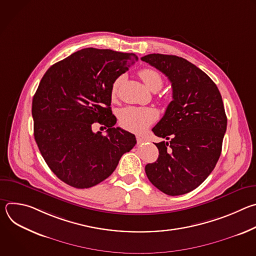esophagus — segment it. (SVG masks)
Returning a JSON list of instances; mask_svg holds the SVG:
<instances>
[{
	"label": "esophagus",
	"instance_id": "obj_1",
	"mask_svg": "<svg viewBox=\"0 0 256 256\" xmlns=\"http://www.w3.org/2000/svg\"><path fill=\"white\" fill-rule=\"evenodd\" d=\"M136 142H138V144H142V142H146V140H144L142 136H136Z\"/></svg>",
	"mask_w": 256,
	"mask_h": 256
}]
</instances>
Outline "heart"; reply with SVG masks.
<instances>
[{"instance_id":"heart-1","label":"heart","mask_w":256,"mask_h":256,"mask_svg":"<svg viewBox=\"0 0 256 256\" xmlns=\"http://www.w3.org/2000/svg\"><path fill=\"white\" fill-rule=\"evenodd\" d=\"M138 76L153 92L160 90L163 86V79L158 72L152 68H142L138 72ZM122 78H118L112 86V96L114 97L118 92ZM156 112L148 107H126L120 114V122L128 130L140 132L151 126L156 120Z\"/></svg>"}]
</instances>
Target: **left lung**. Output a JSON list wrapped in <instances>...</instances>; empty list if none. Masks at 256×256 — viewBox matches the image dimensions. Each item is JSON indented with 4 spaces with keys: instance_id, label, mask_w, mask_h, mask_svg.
<instances>
[{
    "instance_id": "8db88e82",
    "label": "left lung",
    "mask_w": 256,
    "mask_h": 256,
    "mask_svg": "<svg viewBox=\"0 0 256 256\" xmlns=\"http://www.w3.org/2000/svg\"><path fill=\"white\" fill-rule=\"evenodd\" d=\"M169 79L173 100L153 132L156 162L146 165L152 184L168 196H181L200 186L214 170L222 151L227 116L212 80L194 64L176 56L151 54L140 58Z\"/></svg>"
}]
</instances>
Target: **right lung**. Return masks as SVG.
<instances>
[{"label":"right lung","mask_w":256,"mask_h":256,"mask_svg":"<svg viewBox=\"0 0 256 256\" xmlns=\"http://www.w3.org/2000/svg\"><path fill=\"white\" fill-rule=\"evenodd\" d=\"M138 60L134 54L84 48L52 64L32 100L34 138L50 170L64 184L89 188L110 176L134 134L114 128L112 86ZM98 122L108 134L94 133Z\"/></svg>","instance_id":"1"}]
</instances>
